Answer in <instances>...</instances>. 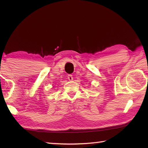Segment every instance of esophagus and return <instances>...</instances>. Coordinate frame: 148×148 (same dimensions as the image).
<instances>
[{"instance_id": "esophagus-1", "label": "esophagus", "mask_w": 148, "mask_h": 148, "mask_svg": "<svg viewBox=\"0 0 148 148\" xmlns=\"http://www.w3.org/2000/svg\"><path fill=\"white\" fill-rule=\"evenodd\" d=\"M68 79L69 80V81H72V80H73V77H72V75H71V74L68 75Z\"/></svg>"}]
</instances>
